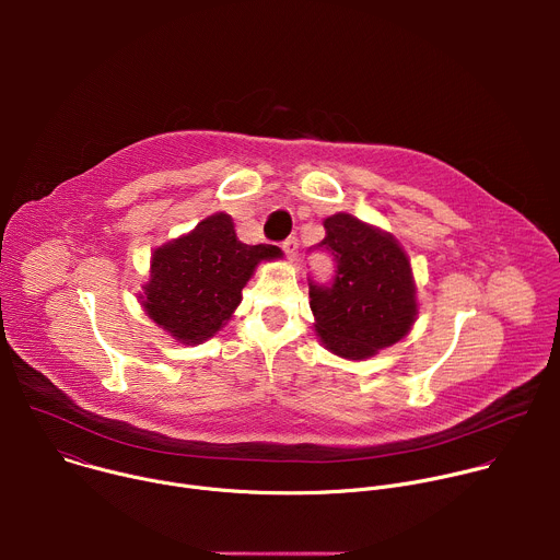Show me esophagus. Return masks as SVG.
Listing matches in <instances>:
<instances>
[{
	"label": "esophagus",
	"mask_w": 560,
	"mask_h": 560,
	"mask_svg": "<svg viewBox=\"0 0 560 560\" xmlns=\"http://www.w3.org/2000/svg\"><path fill=\"white\" fill-rule=\"evenodd\" d=\"M283 253H285V257H288V261H294L296 259V253H299V244H296V238L294 236H290V238H285L283 242Z\"/></svg>",
	"instance_id": "esophagus-1"
}]
</instances>
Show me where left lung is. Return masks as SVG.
I'll list each match as a JSON object with an SVG mask.
<instances>
[{
    "label": "left lung",
    "mask_w": 560,
    "mask_h": 560,
    "mask_svg": "<svg viewBox=\"0 0 560 560\" xmlns=\"http://www.w3.org/2000/svg\"><path fill=\"white\" fill-rule=\"evenodd\" d=\"M326 248L337 261L332 285L310 283L314 332L348 361H365L406 339L419 316L410 257L394 234L350 212L324 221Z\"/></svg>",
    "instance_id": "8db88e82"
}]
</instances>
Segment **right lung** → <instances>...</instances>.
I'll use <instances>...</instances> for the list:
<instances>
[{"label": "right lung", "instance_id": "right-lung-1", "mask_svg": "<svg viewBox=\"0 0 560 560\" xmlns=\"http://www.w3.org/2000/svg\"><path fill=\"white\" fill-rule=\"evenodd\" d=\"M281 257L277 246L238 242L232 217L214 212L152 250L139 303L177 343L199 346L230 322L257 266Z\"/></svg>", "mask_w": 560, "mask_h": 560}]
</instances>
